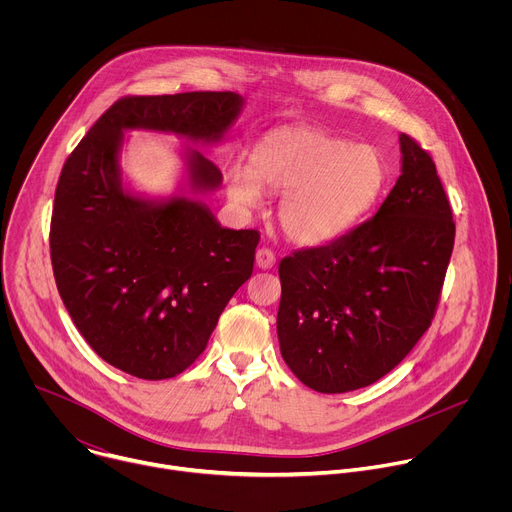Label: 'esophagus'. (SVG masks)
<instances>
[{
    "label": "esophagus",
    "mask_w": 512,
    "mask_h": 512,
    "mask_svg": "<svg viewBox=\"0 0 512 512\" xmlns=\"http://www.w3.org/2000/svg\"><path fill=\"white\" fill-rule=\"evenodd\" d=\"M255 265H257L259 269H271V267L275 265V255H273V251L267 249V247L257 249V253H255Z\"/></svg>",
    "instance_id": "obj_1"
}]
</instances>
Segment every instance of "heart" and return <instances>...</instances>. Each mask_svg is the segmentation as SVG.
Listing matches in <instances>:
<instances>
[{"mask_svg": "<svg viewBox=\"0 0 512 512\" xmlns=\"http://www.w3.org/2000/svg\"><path fill=\"white\" fill-rule=\"evenodd\" d=\"M387 178V160L375 145L314 127H279L255 145L251 168L227 172V194L245 208L257 206L263 190L283 194V233L318 247L352 231L381 198Z\"/></svg>", "mask_w": 512, "mask_h": 512, "instance_id": "heart-1", "label": "heart"}]
</instances>
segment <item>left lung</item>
Listing matches in <instances>:
<instances>
[{
    "label": "left lung",
    "mask_w": 512,
    "mask_h": 512,
    "mask_svg": "<svg viewBox=\"0 0 512 512\" xmlns=\"http://www.w3.org/2000/svg\"><path fill=\"white\" fill-rule=\"evenodd\" d=\"M401 176L367 223L281 259V356L318 393L369 387L433 320L456 225L435 164L399 135Z\"/></svg>",
    "instance_id": "obj_1"
}]
</instances>
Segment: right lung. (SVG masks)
<instances>
[{
	"instance_id": "right-lung-1",
	"label": "right lung",
	"mask_w": 512,
	"mask_h": 512,
	"mask_svg": "<svg viewBox=\"0 0 512 512\" xmlns=\"http://www.w3.org/2000/svg\"><path fill=\"white\" fill-rule=\"evenodd\" d=\"M243 107L231 91L121 99L62 168L50 225L58 294L89 346L127 375L162 381L188 369L253 273L259 233L216 221L202 196L221 188L223 174L194 148L221 143ZM127 130L185 141L183 180L170 197L122 180Z\"/></svg>"
}]
</instances>
